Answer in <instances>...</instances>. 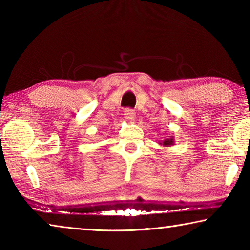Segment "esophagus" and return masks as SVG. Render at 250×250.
<instances>
[{
	"label": "esophagus",
	"instance_id": "esophagus-1",
	"mask_svg": "<svg viewBox=\"0 0 250 250\" xmlns=\"http://www.w3.org/2000/svg\"><path fill=\"white\" fill-rule=\"evenodd\" d=\"M124 116H125V118L126 120L132 121L134 119V117H135V113H134V111H133L132 109H125Z\"/></svg>",
	"mask_w": 250,
	"mask_h": 250
}]
</instances>
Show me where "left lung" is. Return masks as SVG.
Listing matches in <instances>:
<instances>
[{"label": "left lung", "instance_id": "8db88e82", "mask_svg": "<svg viewBox=\"0 0 250 250\" xmlns=\"http://www.w3.org/2000/svg\"><path fill=\"white\" fill-rule=\"evenodd\" d=\"M161 146H171L174 145V139H173V137H170V138H167L166 140H163L162 142H159Z\"/></svg>", "mask_w": 250, "mask_h": 250}]
</instances>
